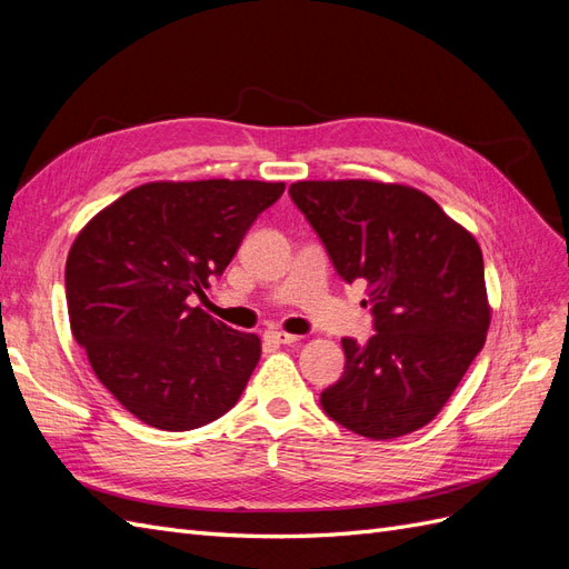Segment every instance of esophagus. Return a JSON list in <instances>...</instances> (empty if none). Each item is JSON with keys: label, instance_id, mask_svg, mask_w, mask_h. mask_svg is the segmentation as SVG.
<instances>
[{"label": "esophagus", "instance_id": "1", "mask_svg": "<svg viewBox=\"0 0 569 569\" xmlns=\"http://www.w3.org/2000/svg\"><path fill=\"white\" fill-rule=\"evenodd\" d=\"M264 339H267V341H271V343H296V341H298V337H293V333L276 331V329L267 331V333H264Z\"/></svg>", "mask_w": 569, "mask_h": 569}]
</instances>
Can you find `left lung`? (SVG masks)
Returning a JSON list of instances; mask_svg holds the SVG:
<instances>
[{"label":"left lung","mask_w":569,"mask_h":569,"mask_svg":"<svg viewBox=\"0 0 569 569\" xmlns=\"http://www.w3.org/2000/svg\"><path fill=\"white\" fill-rule=\"evenodd\" d=\"M290 199L346 283H368L375 333L343 339L341 380L325 413L370 440L428 426L486 343L483 254L469 230L420 189L372 180H305Z\"/></svg>","instance_id":"left-lung-1"}]
</instances>
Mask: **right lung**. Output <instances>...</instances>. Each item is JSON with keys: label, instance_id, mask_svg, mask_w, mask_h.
<instances>
[{"label": "right lung", "instance_id": "add662e5", "mask_svg": "<svg viewBox=\"0 0 569 569\" xmlns=\"http://www.w3.org/2000/svg\"><path fill=\"white\" fill-rule=\"evenodd\" d=\"M283 189L259 180L149 182L93 216L71 244V333L98 380L146 426L194 430L238 403L261 341L189 298L226 271Z\"/></svg>", "mask_w": 569, "mask_h": 569}]
</instances>
